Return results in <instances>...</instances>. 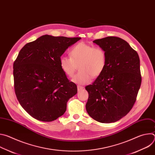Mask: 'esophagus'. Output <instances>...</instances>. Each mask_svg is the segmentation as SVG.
<instances>
[{"label": "esophagus", "mask_w": 155, "mask_h": 155, "mask_svg": "<svg viewBox=\"0 0 155 155\" xmlns=\"http://www.w3.org/2000/svg\"><path fill=\"white\" fill-rule=\"evenodd\" d=\"M83 88H84V87L82 86H80V85H78V86H77V90H78V91L82 90L83 89Z\"/></svg>", "instance_id": "1"}]
</instances>
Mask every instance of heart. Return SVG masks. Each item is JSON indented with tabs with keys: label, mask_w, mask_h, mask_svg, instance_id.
<instances>
[{
	"label": "heart",
	"mask_w": 155,
	"mask_h": 155,
	"mask_svg": "<svg viewBox=\"0 0 155 155\" xmlns=\"http://www.w3.org/2000/svg\"><path fill=\"white\" fill-rule=\"evenodd\" d=\"M70 56H61L59 65L64 74L69 77L74 75L78 65L80 71L72 78L76 84L89 83L93 77L100 76L106 67L107 54L99 47L80 42L71 49Z\"/></svg>",
	"instance_id": "b5f03b06"
}]
</instances>
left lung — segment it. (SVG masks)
<instances>
[{"label": "left lung", "mask_w": 155, "mask_h": 155, "mask_svg": "<svg viewBox=\"0 0 155 155\" xmlns=\"http://www.w3.org/2000/svg\"><path fill=\"white\" fill-rule=\"evenodd\" d=\"M93 42L105 51L107 64L93 84L85 87L89 94L86 109L97 121L114 123L126 116L136 101L142 81L140 59L121 38L107 37Z\"/></svg>", "instance_id": "1"}]
</instances>
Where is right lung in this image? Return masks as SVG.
Masks as SVG:
<instances>
[{"label": "right lung", "instance_id": "1", "mask_svg": "<svg viewBox=\"0 0 155 155\" xmlns=\"http://www.w3.org/2000/svg\"><path fill=\"white\" fill-rule=\"evenodd\" d=\"M80 37L42 35L23 47L13 64L16 97L36 120L50 122L62 116L77 85L61 69L59 59Z\"/></svg>", "mask_w": 155, "mask_h": 155}]
</instances>
